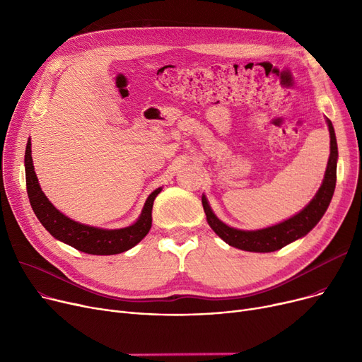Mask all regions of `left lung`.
<instances>
[{"label":"left lung","instance_id":"8db88e82","mask_svg":"<svg viewBox=\"0 0 362 362\" xmlns=\"http://www.w3.org/2000/svg\"><path fill=\"white\" fill-rule=\"evenodd\" d=\"M330 132V158L327 163V170L322 180L321 187L318 189L314 199L303 208L300 213L292 218L279 223L276 226L267 227V229L245 232L229 227L220 221L206 202V198L202 197V206L206 214V221L211 229L230 246L238 250L250 252H273L277 251L288 243L305 236L313 227L320 221L322 214L326 213L327 206L332 201L334 186H336V163H337V144L332 122L327 120Z\"/></svg>","mask_w":362,"mask_h":362}]
</instances>
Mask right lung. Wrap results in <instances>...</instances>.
Segmentation results:
<instances>
[{"instance_id":"1","label":"right lung","mask_w":362,"mask_h":362,"mask_svg":"<svg viewBox=\"0 0 362 362\" xmlns=\"http://www.w3.org/2000/svg\"><path fill=\"white\" fill-rule=\"evenodd\" d=\"M30 152L32 151L29 141L25 152L28 197L37 220L42 223V226L55 239H59L73 246L74 250L82 251L85 254L114 255L133 248V246L139 243L146 236L152 223V205H154L156 197L161 192V187L156 189V191L148 197L144 205L142 214L135 224L117 230H105L98 229V227L85 226L78 221H73L64 214H62L44 195L40 183H37V177L35 175Z\"/></svg>"}]
</instances>
